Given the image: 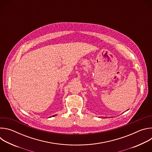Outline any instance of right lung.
Returning <instances> with one entry per match:
<instances>
[{
    "label": "right lung",
    "mask_w": 152,
    "mask_h": 152,
    "mask_svg": "<svg viewBox=\"0 0 152 152\" xmlns=\"http://www.w3.org/2000/svg\"><path fill=\"white\" fill-rule=\"evenodd\" d=\"M55 115H53L52 117H54V116H55Z\"/></svg>",
    "instance_id": "1"
}]
</instances>
